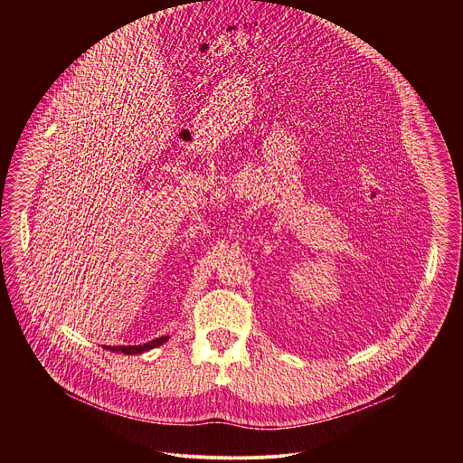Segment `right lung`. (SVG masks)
Masks as SVG:
<instances>
[{"mask_svg":"<svg viewBox=\"0 0 463 463\" xmlns=\"http://www.w3.org/2000/svg\"><path fill=\"white\" fill-rule=\"evenodd\" d=\"M169 340V336L165 335V336H160V338H155V340H151V342H146V344H140V345H103L105 349H110V351H116V353H125V354H140V353H146V351H149V349H153V347H158V345H162L164 342H167Z\"/></svg>","mask_w":463,"mask_h":463,"instance_id":"1","label":"right lung"}]
</instances>
